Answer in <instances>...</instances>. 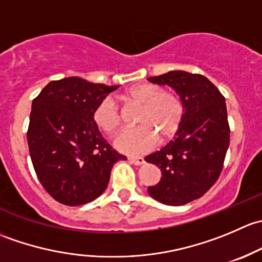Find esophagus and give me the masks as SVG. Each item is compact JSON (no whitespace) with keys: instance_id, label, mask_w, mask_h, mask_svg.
Returning <instances> with one entry per match:
<instances>
[{"instance_id":"34e87169","label":"esophagus","mask_w":262,"mask_h":262,"mask_svg":"<svg viewBox=\"0 0 262 262\" xmlns=\"http://www.w3.org/2000/svg\"><path fill=\"white\" fill-rule=\"evenodd\" d=\"M128 160L130 161L132 163H134V165H137V166L143 165V163H144V158L143 157H129Z\"/></svg>"}]
</instances>
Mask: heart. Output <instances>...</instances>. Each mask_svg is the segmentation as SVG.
<instances>
[{
  "mask_svg": "<svg viewBox=\"0 0 262 262\" xmlns=\"http://www.w3.org/2000/svg\"><path fill=\"white\" fill-rule=\"evenodd\" d=\"M123 100L138 106L136 129L125 132L116 141V147L125 153H141L155 144L171 141L180 130L184 121L185 106L181 97L166 91L155 83H139L129 87ZM94 124L106 136H116L121 128V115L115 102L104 99L97 104L92 114Z\"/></svg>",
  "mask_w": 262,
  "mask_h": 262,
  "instance_id": "heart-1",
  "label": "heart"
}]
</instances>
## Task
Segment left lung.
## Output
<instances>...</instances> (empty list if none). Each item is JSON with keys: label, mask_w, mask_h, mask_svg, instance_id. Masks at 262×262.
Returning <instances> with one entry per match:
<instances>
[{"label": "left lung", "mask_w": 262, "mask_h": 262, "mask_svg": "<svg viewBox=\"0 0 262 262\" xmlns=\"http://www.w3.org/2000/svg\"><path fill=\"white\" fill-rule=\"evenodd\" d=\"M148 80L172 87L184 102L185 115L173 141L146 157L161 170V180L147 190L163 204L184 205L202 198L223 170L231 133L226 99L198 73L171 71Z\"/></svg>", "instance_id": "1"}]
</instances>
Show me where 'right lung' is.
Here are the masks:
<instances>
[{"mask_svg":"<svg viewBox=\"0 0 262 262\" xmlns=\"http://www.w3.org/2000/svg\"><path fill=\"white\" fill-rule=\"evenodd\" d=\"M118 87L67 77L49 82L33 100L29 152L39 181L57 202L75 207L95 200L114 163L126 158L92 120L97 104Z\"/></svg>","mask_w":262,"mask_h":262,"instance_id":"obj_1","label":"right lung"}]
</instances>
